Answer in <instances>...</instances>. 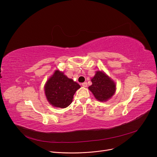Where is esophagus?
I'll use <instances>...</instances> for the list:
<instances>
[{"label": "esophagus", "mask_w": 157, "mask_h": 157, "mask_svg": "<svg viewBox=\"0 0 157 157\" xmlns=\"http://www.w3.org/2000/svg\"><path fill=\"white\" fill-rule=\"evenodd\" d=\"M82 86L83 87H87V86H88L87 82H84L82 83Z\"/></svg>", "instance_id": "obj_1"}]
</instances>
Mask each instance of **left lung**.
<instances>
[{"label": "left lung", "mask_w": 157, "mask_h": 157, "mask_svg": "<svg viewBox=\"0 0 157 157\" xmlns=\"http://www.w3.org/2000/svg\"><path fill=\"white\" fill-rule=\"evenodd\" d=\"M91 80L92 84L88 88L98 100L105 101L115 94V83L103 72L97 71Z\"/></svg>", "instance_id": "left-lung-1"}]
</instances>
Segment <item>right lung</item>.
Returning <instances> with one entry per match:
<instances>
[{
    "mask_svg": "<svg viewBox=\"0 0 157 157\" xmlns=\"http://www.w3.org/2000/svg\"><path fill=\"white\" fill-rule=\"evenodd\" d=\"M80 88L78 83L57 70L47 81L44 91L46 98L52 105L65 108L72 102L75 93Z\"/></svg>",
    "mask_w": 157,
    "mask_h": 157,
    "instance_id": "1",
    "label": "right lung"
}]
</instances>
